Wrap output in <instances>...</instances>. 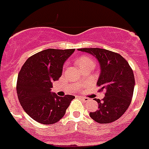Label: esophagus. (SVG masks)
<instances>
[{
    "label": "esophagus",
    "mask_w": 149,
    "mask_h": 149,
    "mask_svg": "<svg viewBox=\"0 0 149 149\" xmlns=\"http://www.w3.org/2000/svg\"><path fill=\"white\" fill-rule=\"evenodd\" d=\"M79 98H80L81 100H83V101H89V98H86V97H84V96H80Z\"/></svg>",
    "instance_id": "1"
}]
</instances>
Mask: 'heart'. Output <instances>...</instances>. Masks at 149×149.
<instances>
[{
	"label": "heart",
	"instance_id": "1",
	"mask_svg": "<svg viewBox=\"0 0 149 149\" xmlns=\"http://www.w3.org/2000/svg\"><path fill=\"white\" fill-rule=\"evenodd\" d=\"M77 63L81 68L89 65V64H93L94 65L93 60L88 56H82L81 57H79L77 60Z\"/></svg>",
	"mask_w": 149,
	"mask_h": 149
}]
</instances>
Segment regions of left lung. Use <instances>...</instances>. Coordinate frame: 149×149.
I'll return each mask as SVG.
<instances>
[{
    "label": "left lung",
    "instance_id": "8db88e82",
    "mask_svg": "<svg viewBox=\"0 0 149 149\" xmlns=\"http://www.w3.org/2000/svg\"><path fill=\"white\" fill-rule=\"evenodd\" d=\"M98 60L100 74L97 85L105 91L102 100L96 99L98 110L89 116L100 124H107L119 119L128 108L134 93V72L126 60L119 54L102 48H81Z\"/></svg>",
    "mask_w": 149,
    "mask_h": 149
}]
</instances>
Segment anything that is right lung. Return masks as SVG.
<instances>
[{"instance_id": "add662e5", "label": "right lung", "mask_w": 149, "mask_h": 149, "mask_svg": "<svg viewBox=\"0 0 149 149\" xmlns=\"http://www.w3.org/2000/svg\"><path fill=\"white\" fill-rule=\"evenodd\" d=\"M75 49H46L30 56L22 67L17 80V94L24 110L44 125L58 122L74 96L60 97L51 93L52 83L63 74V65Z\"/></svg>"}]
</instances>
